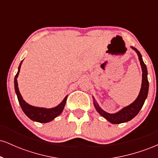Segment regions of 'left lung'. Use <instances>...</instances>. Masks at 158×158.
Listing matches in <instances>:
<instances>
[{"label":"left lung","instance_id":"8db88e82","mask_svg":"<svg viewBox=\"0 0 158 158\" xmlns=\"http://www.w3.org/2000/svg\"><path fill=\"white\" fill-rule=\"evenodd\" d=\"M132 49L137 52V55L139 56V60L140 62L141 67H142V71H143V79H142V87H141L140 92H139L138 97H137L136 100L131 105L125 107L122 110H119L116 114H108L107 112L104 111L99 105L97 102H94V106H95L96 109L101 116H102L104 118H106L107 120L109 121L110 123H113V124H119L122 123H126L128 121L131 120L137 115L139 111L140 110L141 108L144 104L145 100H146V97H147L148 92V81L147 77V68H146V64L143 62L142 56H141L140 52H139L137 49L135 48H132Z\"/></svg>","mask_w":158,"mask_h":158}]
</instances>
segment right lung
<instances>
[{
    "label": "right lung",
    "instance_id": "right-lung-1",
    "mask_svg": "<svg viewBox=\"0 0 158 158\" xmlns=\"http://www.w3.org/2000/svg\"><path fill=\"white\" fill-rule=\"evenodd\" d=\"M21 64H22V61H21V64L19 65L18 73L15 77V90L18 99H19L20 106H21L23 111L24 112V114H26L30 119H32V120L41 123L50 122V121H52L54 118L58 117V116L62 112V110L64 108L65 103H66L68 96L65 97L62 102H61L59 106L52 108H38V107H34L27 104V103L23 100L22 97H21L19 90V87H18L17 77L18 76H19V73L20 72V68H21Z\"/></svg>",
    "mask_w": 158,
    "mask_h": 158
}]
</instances>
